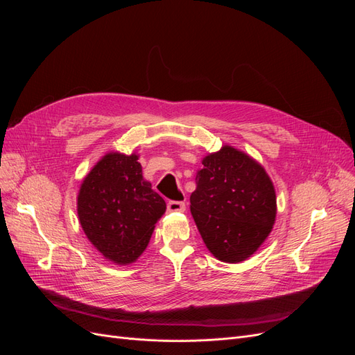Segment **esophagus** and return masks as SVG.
I'll return each mask as SVG.
<instances>
[{
  "instance_id": "1",
  "label": "esophagus",
  "mask_w": 355,
  "mask_h": 355,
  "mask_svg": "<svg viewBox=\"0 0 355 355\" xmlns=\"http://www.w3.org/2000/svg\"><path fill=\"white\" fill-rule=\"evenodd\" d=\"M187 204L184 201H175L171 200L167 202V210L168 211H185Z\"/></svg>"
}]
</instances>
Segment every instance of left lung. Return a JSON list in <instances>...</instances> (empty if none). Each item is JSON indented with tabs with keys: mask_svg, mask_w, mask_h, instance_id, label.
Returning a JSON list of instances; mask_svg holds the SVG:
<instances>
[{
	"mask_svg": "<svg viewBox=\"0 0 355 355\" xmlns=\"http://www.w3.org/2000/svg\"><path fill=\"white\" fill-rule=\"evenodd\" d=\"M191 213L207 249L223 262L253 254L275 220V191L265 170L237 149L223 146L202 159Z\"/></svg>",
	"mask_w": 355,
	"mask_h": 355,
	"instance_id": "1",
	"label": "left lung"
}]
</instances>
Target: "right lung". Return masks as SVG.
Listing matches in <instances>:
<instances>
[{"mask_svg": "<svg viewBox=\"0 0 355 355\" xmlns=\"http://www.w3.org/2000/svg\"><path fill=\"white\" fill-rule=\"evenodd\" d=\"M166 201L142 178L137 155H105L84 179L78 218L92 244L112 262H135L151 239Z\"/></svg>", "mask_w": 355, "mask_h": 355, "instance_id": "1", "label": "right lung"}]
</instances>
